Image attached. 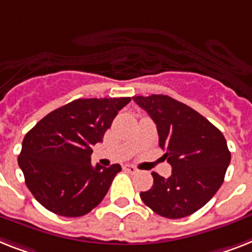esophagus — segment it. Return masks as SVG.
Returning a JSON list of instances; mask_svg holds the SVG:
<instances>
[{
    "label": "esophagus",
    "mask_w": 252,
    "mask_h": 252,
    "mask_svg": "<svg viewBox=\"0 0 252 252\" xmlns=\"http://www.w3.org/2000/svg\"><path fill=\"white\" fill-rule=\"evenodd\" d=\"M124 169H126V172H129V173H132V175H134V173H137L138 172V169L136 168V167H134V165H126V167H124Z\"/></svg>",
    "instance_id": "34e87169"
}]
</instances>
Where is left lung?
I'll use <instances>...</instances> for the list:
<instances>
[{
	"mask_svg": "<svg viewBox=\"0 0 252 252\" xmlns=\"http://www.w3.org/2000/svg\"><path fill=\"white\" fill-rule=\"evenodd\" d=\"M133 101L157 124L159 146L172 165L168 179L151 173L154 184L141 191V199L167 219L197 212L224 183L230 163L225 137L199 112L168 95H137Z\"/></svg>",
	"mask_w": 252,
	"mask_h": 252,
	"instance_id": "obj_1",
	"label": "left lung"
}]
</instances>
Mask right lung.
<instances>
[{
    "label": "right lung",
    "instance_id": "add662e5",
    "mask_svg": "<svg viewBox=\"0 0 252 252\" xmlns=\"http://www.w3.org/2000/svg\"><path fill=\"white\" fill-rule=\"evenodd\" d=\"M129 102V97L79 98L48 114L27 133L18 163L38 203L66 218L84 216L101 203L122 167H93L92 146L103 140Z\"/></svg>",
    "mask_w": 252,
    "mask_h": 252
}]
</instances>
